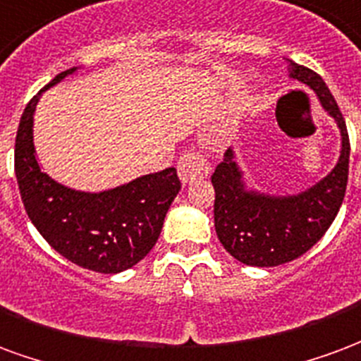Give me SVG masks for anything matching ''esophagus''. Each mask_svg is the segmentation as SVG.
<instances>
[{
	"label": "esophagus",
	"mask_w": 361,
	"mask_h": 361,
	"mask_svg": "<svg viewBox=\"0 0 361 361\" xmlns=\"http://www.w3.org/2000/svg\"><path fill=\"white\" fill-rule=\"evenodd\" d=\"M178 178L183 184H190L198 178H204L209 173V163L196 152H186L178 159Z\"/></svg>",
	"instance_id": "obj_1"
}]
</instances>
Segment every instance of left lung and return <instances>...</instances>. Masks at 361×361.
Masks as SVG:
<instances>
[{
	"label": "left lung",
	"instance_id": "8db88e82",
	"mask_svg": "<svg viewBox=\"0 0 361 361\" xmlns=\"http://www.w3.org/2000/svg\"><path fill=\"white\" fill-rule=\"evenodd\" d=\"M286 63L290 78L314 92L321 109L336 123L341 154L335 167L306 190L271 194L250 186L235 148L227 149L212 175L215 233L231 256L254 267H275L306 254L335 221L348 183V133L335 97L314 71Z\"/></svg>",
	"mask_w": 361,
	"mask_h": 361
}]
</instances>
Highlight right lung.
<instances>
[{"instance_id":"add662e5","label":"right lung","mask_w":361,"mask_h":361,"mask_svg":"<svg viewBox=\"0 0 361 361\" xmlns=\"http://www.w3.org/2000/svg\"><path fill=\"white\" fill-rule=\"evenodd\" d=\"M76 71L59 73L25 107L15 142V175L26 213L47 244L84 269L113 275L130 269L154 248L180 180L169 167L109 190L84 192L44 173L34 148L36 105L44 92Z\"/></svg>"}]
</instances>
